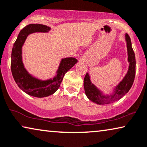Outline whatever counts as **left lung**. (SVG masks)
Returning a JSON list of instances; mask_svg holds the SVG:
<instances>
[{
    "instance_id": "obj_1",
    "label": "left lung",
    "mask_w": 147,
    "mask_h": 147,
    "mask_svg": "<svg viewBox=\"0 0 147 147\" xmlns=\"http://www.w3.org/2000/svg\"><path fill=\"white\" fill-rule=\"evenodd\" d=\"M125 39L127 50V61L129 63L128 70L122 80L113 88L109 94L105 93L92 84L88 73L85 76L84 86L86 96L90 101L97 105H107L118 101L126 95L133 86L135 76V56L132 48L131 38L127 34H125Z\"/></svg>"
}]
</instances>
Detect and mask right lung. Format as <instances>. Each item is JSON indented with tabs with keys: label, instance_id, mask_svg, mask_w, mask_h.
<instances>
[{
	"label": "right lung",
	"instance_id": "add662e5",
	"mask_svg": "<svg viewBox=\"0 0 147 147\" xmlns=\"http://www.w3.org/2000/svg\"><path fill=\"white\" fill-rule=\"evenodd\" d=\"M50 30V27L43 24L27 25L21 30L12 50L10 67L14 81L19 88L24 92L31 96L39 98L54 94L59 88L65 73L78 61L77 59L72 57L61 58L56 75L53 78L47 80H41L29 73L24 67L22 61V46L27 37L31 34L48 33Z\"/></svg>",
	"mask_w": 147,
	"mask_h": 147
}]
</instances>
